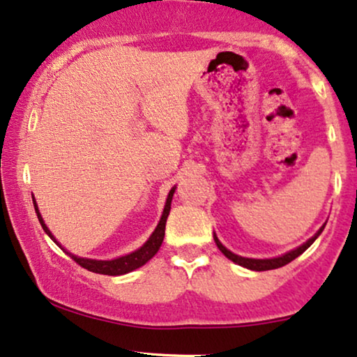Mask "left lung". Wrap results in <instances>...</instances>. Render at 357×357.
Segmentation results:
<instances>
[{"label":"left lung","mask_w":357,"mask_h":357,"mask_svg":"<svg viewBox=\"0 0 357 357\" xmlns=\"http://www.w3.org/2000/svg\"><path fill=\"white\" fill-rule=\"evenodd\" d=\"M324 225H326V223H324ZM324 225L321 227L319 230H318V233H314V236H311V238L307 240L306 243H303L301 246H298L296 250H291V252H288V253L281 255V257H278V258L257 259V258H245V257H238V255L231 253L230 250H227L225 246L222 245V241H220V240L217 238V235H213V238H215V243H217V246H218L220 252H222L223 255H225V257H227L228 259H231L233 263H236V265H240V266H243V268H248V270H253V271H266V270H275V268H281V266L288 265V263H289V261H293L294 258L300 257V255H301L303 252H306V250L310 248L311 245H313V241H314L316 238H318V236L321 235V231L324 230Z\"/></svg>","instance_id":"8db88e82"}]
</instances>
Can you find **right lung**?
<instances>
[{
    "mask_svg": "<svg viewBox=\"0 0 357 357\" xmlns=\"http://www.w3.org/2000/svg\"><path fill=\"white\" fill-rule=\"evenodd\" d=\"M174 192H175V187L169 192V197H167V202H165V206H164V213H162L160 222H158V225H157L155 230H153L151 238L145 241V243L140 246L139 250H135V252L126 255V257H119V258H114V259L81 258V257H76V255L66 252L63 246L57 243V240L54 238V235H52V233L50 231V228L46 227V223H44L41 213H39V210H38L36 200H33V202H34V210H36L38 220H39V223H41L43 230L46 231L47 236H50V238L54 241L56 245H59L61 248H63L64 252L68 253L69 257H71L74 261L77 263V265H81L82 268H86V270H89L92 273H99V275L119 276V275H126V273H130V271L137 270V268H140V266H144L145 263H147L149 259H151L153 255L158 252L162 241H164L165 223H167V217H169V213H170V204H172V197H174Z\"/></svg>",
    "mask_w": 357,
    "mask_h": 357,
    "instance_id": "obj_1",
    "label": "right lung"
}]
</instances>
